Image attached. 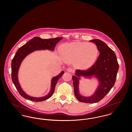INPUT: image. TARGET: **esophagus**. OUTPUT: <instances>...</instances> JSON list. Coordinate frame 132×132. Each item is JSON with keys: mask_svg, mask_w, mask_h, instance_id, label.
<instances>
[{"mask_svg": "<svg viewBox=\"0 0 132 132\" xmlns=\"http://www.w3.org/2000/svg\"><path fill=\"white\" fill-rule=\"evenodd\" d=\"M67 71L68 72H70V73H73L74 70H73V68H68V69H67Z\"/></svg>", "mask_w": 132, "mask_h": 132, "instance_id": "34e87169", "label": "esophagus"}]
</instances>
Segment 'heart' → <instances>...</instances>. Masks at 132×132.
Here are the masks:
<instances>
[{
    "mask_svg": "<svg viewBox=\"0 0 132 132\" xmlns=\"http://www.w3.org/2000/svg\"><path fill=\"white\" fill-rule=\"evenodd\" d=\"M62 56L67 61L74 60L78 69L86 70L92 66L98 55V49L94 43L74 42L63 44L59 48Z\"/></svg>",
    "mask_w": 132,
    "mask_h": 132,
    "instance_id": "heart-1",
    "label": "heart"
}]
</instances>
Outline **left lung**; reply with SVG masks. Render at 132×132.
<instances>
[{"mask_svg":"<svg viewBox=\"0 0 132 132\" xmlns=\"http://www.w3.org/2000/svg\"><path fill=\"white\" fill-rule=\"evenodd\" d=\"M95 44L100 54L94 64L86 70H77L76 76L72 77L74 94L78 101L85 103H96L101 100L113 87L116 81L119 64L115 52L105 43L98 39L90 40ZM92 76L98 78L99 86L90 97H82L79 94L78 84L80 77Z\"/></svg>","mask_w":132,"mask_h":132,"instance_id":"8db88e82","label":"left lung"}]
</instances>
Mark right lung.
<instances>
[{
  "instance_id": "add662e5",
  "label": "right lung",
  "mask_w": 132,
  "mask_h": 132,
  "mask_svg": "<svg viewBox=\"0 0 132 132\" xmlns=\"http://www.w3.org/2000/svg\"><path fill=\"white\" fill-rule=\"evenodd\" d=\"M62 38H63L60 37L50 39H42L38 37H36L29 40L25 44L20 47L18 50H17L14 58H13L11 62L12 80L13 84L18 91L19 94L24 98L33 101H42L50 98L53 94L57 81L63 75L64 73V71H62L58 75L53 77L52 79L51 89L50 93L46 96L41 97H31L26 94L20 85L18 78V74L21 64L23 59L28 54L36 50H48L53 51L54 50L56 44Z\"/></svg>"
}]
</instances>
